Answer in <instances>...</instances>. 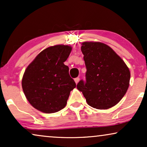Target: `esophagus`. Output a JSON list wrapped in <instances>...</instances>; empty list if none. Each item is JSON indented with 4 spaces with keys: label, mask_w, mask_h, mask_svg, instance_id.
<instances>
[{
    "label": "esophagus",
    "mask_w": 147,
    "mask_h": 147,
    "mask_svg": "<svg viewBox=\"0 0 147 147\" xmlns=\"http://www.w3.org/2000/svg\"><path fill=\"white\" fill-rule=\"evenodd\" d=\"M74 81H75L76 84H78V82H79V81H80V78H75V79H74Z\"/></svg>",
    "instance_id": "esophagus-1"
}]
</instances>
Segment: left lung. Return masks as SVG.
<instances>
[{"instance_id":"obj_1","label":"left lung","mask_w":147,"mask_h":147,"mask_svg":"<svg viewBox=\"0 0 147 147\" xmlns=\"http://www.w3.org/2000/svg\"><path fill=\"white\" fill-rule=\"evenodd\" d=\"M81 50L86 66V81L79 82L88 104L106 110L119 102L129 87L130 72L121 57L105 43L85 41Z\"/></svg>"}]
</instances>
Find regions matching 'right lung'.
I'll return each instance as SVG.
<instances>
[{
    "label": "right lung",
    "instance_id": "obj_1",
    "mask_svg": "<svg viewBox=\"0 0 147 147\" xmlns=\"http://www.w3.org/2000/svg\"><path fill=\"white\" fill-rule=\"evenodd\" d=\"M69 45H56L40 52L27 66L22 79L24 94L31 105L43 113L65 107L70 92L76 87L64 64L71 53Z\"/></svg>",
    "mask_w": 147,
    "mask_h": 147
}]
</instances>
